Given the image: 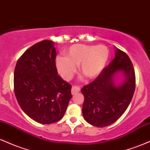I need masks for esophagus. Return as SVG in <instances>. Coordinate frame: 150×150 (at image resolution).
<instances>
[{"label": "esophagus", "mask_w": 150, "mask_h": 150, "mask_svg": "<svg viewBox=\"0 0 150 150\" xmlns=\"http://www.w3.org/2000/svg\"><path fill=\"white\" fill-rule=\"evenodd\" d=\"M80 91V87H79V86H76V85H74L73 86V87H72V89H71V93L72 94H75L76 93L79 92Z\"/></svg>", "instance_id": "34e87169"}]
</instances>
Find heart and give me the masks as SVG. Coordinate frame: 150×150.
<instances>
[{
	"label": "heart",
	"mask_w": 150,
	"mask_h": 150,
	"mask_svg": "<svg viewBox=\"0 0 150 150\" xmlns=\"http://www.w3.org/2000/svg\"><path fill=\"white\" fill-rule=\"evenodd\" d=\"M64 56H58L56 63L58 70L65 80L72 78L80 65V72L88 79L97 77L106 67L109 51L106 46L74 44L65 50Z\"/></svg>",
	"instance_id": "1"
}]
</instances>
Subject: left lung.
<instances>
[{"instance_id":"1","label":"left lung","mask_w":150,"mask_h":150,"mask_svg":"<svg viewBox=\"0 0 150 150\" xmlns=\"http://www.w3.org/2000/svg\"><path fill=\"white\" fill-rule=\"evenodd\" d=\"M119 71H123L127 78L121 86L116 87L112 79ZM135 89L133 65L124 51L117 49L114 59L95 80L81 89L85 97L82 113L85 120L99 128L112 124L127 109Z\"/></svg>"}]
</instances>
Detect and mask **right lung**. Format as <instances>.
Wrapping results in <instances>:
<instances>
[{
    "label": "right lung",
    "instance_id": "add662e5",
    "mask_svg": "<svg viewBox=\"0 0 150 150\" xmlns=\"http://www.w3.org/2000/svg\"><path fill=\"white\" fill-rule=\"evenodd\" d=\"M53 42L43 40L31 46L18 60L14 90L23 111L42 124L64 116L71 99L72 86L58 75Z\"/></svg>",
    "mask_w": 150,
    "mask_h": 150
}]
</instances>
